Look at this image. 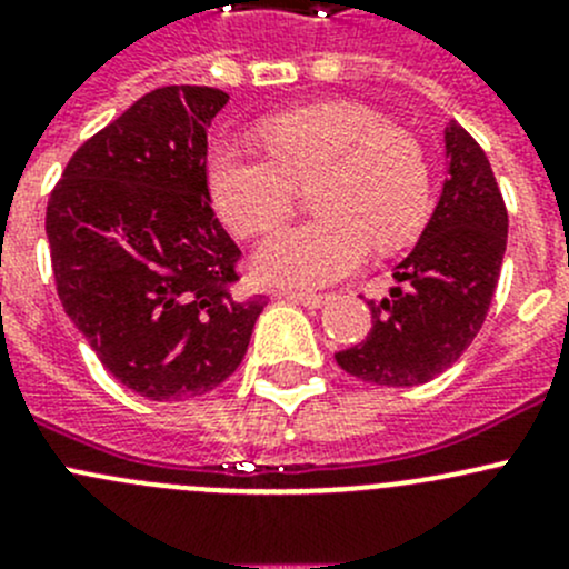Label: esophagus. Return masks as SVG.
<instances>
[{"label":"esophagus","mask_w":569,"mask_h":569,"mask_svg":"<svg viewBox=\"0 0 569 569\" xmlns=\"http://www.w3.org/2000/svg\"><path fill=\"white\" fill-rule=\"evenodd\" d=\"M286 297H289L291 302H300V306L306 308H321L327 300H330V295H317V291H286Z\"/></svg>","instance_id":"1"}]
</instances>
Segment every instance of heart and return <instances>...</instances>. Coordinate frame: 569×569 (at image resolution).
Returning a JSON list of instances; mask_svg holds the SVG:
<instances>
[{
    "label": "heart",
    "mask_w": 569,
    "mask_h": 569,
    "mask_svg": "<svg viewBox=\"0 0 569 569\" xmlns=\"http://www.w3.org/2000/svg\"><path fill=\"white\" fill-rule=\"evenodd\" d=\"M263 153L220 146L209 159V192L222 220L252 239L274 231L297 206V187L317 178V220L269 237L258 278L291 289L336 283L377 250L421 231L429 164L416 137L358 101H321L269 114L258 126Z\"/></svg>",
    "instance_id": "obj_1"
}]
</instances>
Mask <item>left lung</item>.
Listing matches in <instances>:
<instances>
[{
  "label": "left lung",
  "instance_id": "obj_1",
  "mask_svg": "<svg viewBox=\"0 0 569 569\" xmlns=\"http://www.w3.org/2000/svg\"><path fill=\"white\" fill-rule=\"evenodd\" d=\"M449 178L432 220L396 267L386 300H369L371 332L336 355L371 386H421L443 375L485 325L507 250L509 214L479 142L451 123Z\"/></svg>",
  "mask_w": 569,
  "mask_h": 569
}]
</instances>
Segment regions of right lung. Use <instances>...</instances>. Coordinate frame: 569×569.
Here are the masks:
<instances>
[{
	"label": "right lung",
	"instance_id": "right-lung-1",
	"mask_svg": "<svg viewBox=\"0 0 569 569\" xmlns=\"http://www.w3.org/2000/svg\"><path fill=\"white\" fill-rule=\"evenodd\" d=\"M226 90L142 96L68 159L46 206L57 295L120 386L153 401L214 391L269 297H233L237 248L209 203L206 148Z\"/></svg>",
	"mask_w": 569,
	"mask_h": 569
}]
</instances>
